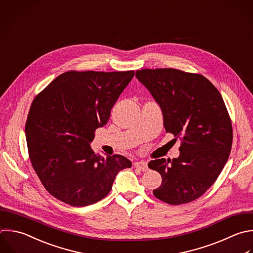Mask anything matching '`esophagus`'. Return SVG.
Instances as JSON below:
<instances>
[{"label":"esophagus","mask_w":253,"mask_h":253,"mask_svg":"<svg viewBox=\"0 0 253 253\" xmlns=\"http://www.w3.org/2000/svg\"><path fill=\"white\" fill-rule=\"evenodd\" d=\"M133 165H134L135 168H138L141 171H146L148 169L147 162H145V161H137V162H134Z\"/></svg>","instance_id":"esophagus-1"}]
</instances>
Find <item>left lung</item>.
Instances as JSON below:
<instances>
[{"label": "left lung", "mask_w": 253, "mask_h": 253, "mask_svg": "<svg viewBox=\"0 0 253 253\" xmlns=\"http://www.w3.org/2000/svg\"><path fill=\"white\" fill-rule=\"evenodd\" d=\"M135 76L160 106L166 132L181 140L178 158L148 163L162 177L153 195L170 205L192 202L214 183L231 150V121L221 95L201 74L158 68Z\"/></svg>", "instance_id": "obj_1"}]
</instances>
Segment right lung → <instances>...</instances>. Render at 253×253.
Returning a JSON list of instances; mask_svg holds the SVG:
<instances>
[{"instance_id": "right-lung-1", "label": "right lung", "mask_w": 253, "mask_h": 253, "mask_svg": "<svg viewBox=\"0 0 253 253\" xmlns=\"http://www.w3.org/2000/svg\"><path fill=\"white\" fill-rule=\"evenodd\" d=\"M134 71H68L33 101L26 123L32 165L46 191L73 207L104 199L117 174L131 162L101 156L90 143L105 126Z\"/></svg>"}]
</instances>
